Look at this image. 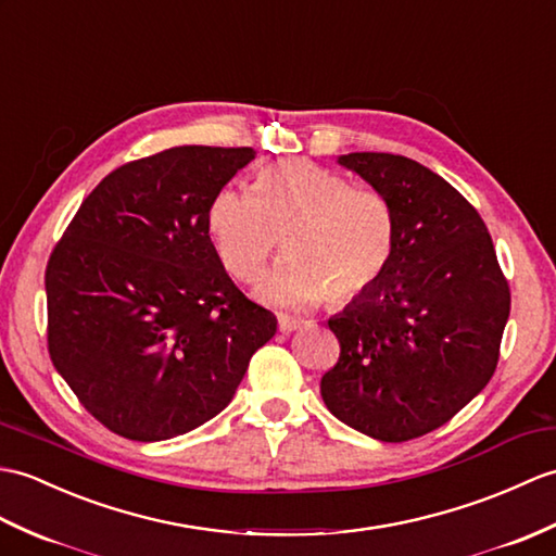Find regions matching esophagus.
<instances>
[{
  "label": "esophagus",
  "instance_id": "esophagus-1",
  "mask_svg": "<svg viewBox=\"0 0 556 556\" xmlns=\"http://www.w3.org/2000/svg\"><path fill=\"white\" fill-rule=\"evenodd\" d=\"M299 327H301V319L279 315V331H281V333H291V331H295Z\"/></svg>",
  "mask_w": 556,
  "mask_h": 556
}]
</instances>
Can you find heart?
I'll return each mask as SVG.
<instances>
[{
  "label": "heart",
  "instance_id": "b5f03b06",
  "mask_svg": "<svg viewBox=\"0 0 556 556\" xmlns=\"http://www.w3.org/2000/svg\"><path fill=\"white\" fill-rule=\"evenodd\" d=\"M208 235L239 281L261 277L289 235L293 255L263 279L257 295L303 309L327 295L351 303L377 287L395 249V211L381 189L291 159L263 167L253 193L231 187L215 193Z\"/></svg>",
  "mask_w": 556,
  "mask_h": 556
}]
</instances>
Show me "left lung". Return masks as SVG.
I'll return each mask as SVG.
<instances>
[{
	"label": "left lung",
	"mask_w": 556,
	"mask_h": 556,
	"mask_svg": "<svg viewBox=\"0 0 556 556\" xmlns=\"http://www.w3.org/2000/svg\"><path fill=\"white\" fill-rule=\"evenodd\" d=\"M395 211L383 277L329 319L339 363L321 377L329 412L383 443L453 419L493 377L511 293L473 205L421 163L393 153L339 159Z\"/></svg>",
	"instance_id": "obj_1"
}]
</instances>
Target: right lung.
<instances>
[{
	"label": "right lung",
	"instance_id": "add662e5",
	"mask_svg": "<svg viewBox=\"0 0 556 556\" xmlns=\"http://www.w3.org/2000/svg\"><path fill=\"white\" fill-rule=\"evenodd\" d=\"M251 147H175L121 165L51 251L49 355L109 431L153 443L219 415L277 317L225 273L208 235L215 193Z\"/></svg>",
	"mask_w": 556,
	"mask_h": 556
}]
</instances>
